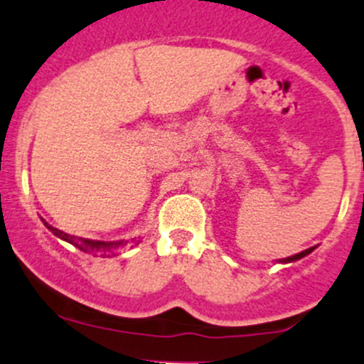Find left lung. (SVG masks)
Listing matches in <instances>:
<instances>
[{
    "mask_svg": "<svg viewBox=\"0 0 364 364\" xmlns=\"http://www.w3.org/2000/svg\"><path fill=\"white\" fill-rule=\"evenodd\" d=\"M314 250H316V247H309V250H305V251L298 252V255H293V256H288V258L277 259V262H279V263H291V262H296V259H300V258H304V256L311 255V252H312Z\"/></svg>",
    "mask_w": 364,
    "mask_h": 364,
    "instance_id": "8db88e82",
    "label": "left lung"
}]
</instances>
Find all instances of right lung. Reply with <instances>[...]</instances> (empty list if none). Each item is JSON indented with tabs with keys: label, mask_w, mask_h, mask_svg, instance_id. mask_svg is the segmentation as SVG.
<instances>
[{
	"label": "right lung",
	"mask_w": 364,
	"mask_h": 364,
	"mask_svg": "<svg viewBox=\"0 0 364 364\" xmlns=\"http://www.w3.org/2000/svg\"><path fill=\"white\" fill-rule=\"evenodd\" d=\"M41 221L45 223V227L50 230L53 235H57L59 239L66 240V242L73 244L75 247H78L80 251L83 252H94V255H97V252H101L102 256H112L114 255V251L118 250L120 246H125L127 244V240H114V242H105V240H92V239H82V237H75V235H70V233L59 230V228L52 227V225H48L47 221L41 218Z\"/></svg>",
	"instance_id": "1"
}]
</instances>
